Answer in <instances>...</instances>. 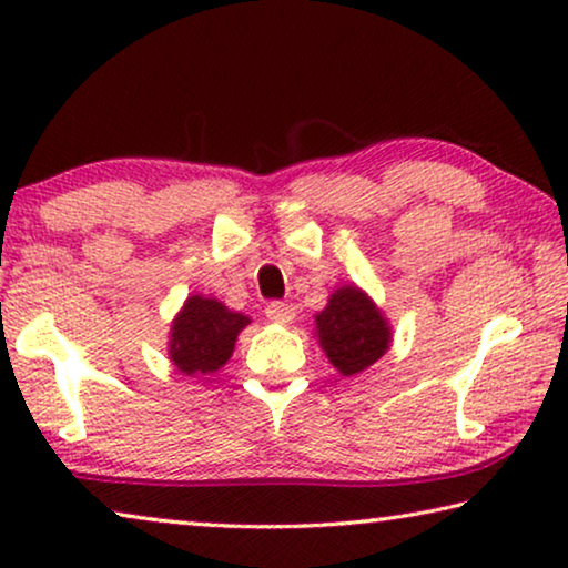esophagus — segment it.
Returning a JSON list of instances; mask_svg holds the SVG:
<instances>
[{
	"instance_id": "1",
	"label": "esophagus",
	"mask_w": 568,
	"mask_h": 568,
	"mask_svg": "<svg viewBox=\"0 0 568 568\" xmlns=\"http://www.w3.org/2000/svg\"><path fill=\"white\" fill-rule=\"evenodd\" d=\"M266 317L276 325H290L294 321V307L286 302H268Z\"/></svg>"
}]
</instances>
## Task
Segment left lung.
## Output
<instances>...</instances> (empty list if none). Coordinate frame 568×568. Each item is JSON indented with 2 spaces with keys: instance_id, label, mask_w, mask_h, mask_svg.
<instances>
[{
  "instance_id": "obj_1",
  "label": "left lung",
  "mask_w": 568,
  "mask_h": 568,
  "mask_svg": "<svg viewBox=\"0 0 568 568\" xmlns=\"http://www.w3.org/2000/svg\"><path fill=\"white\" fill-rule=\"evenodd\" d=\"M315 336L328 362L344 377L372 367L393 344V328L385 313L356 284L333 290L328 305L315 315Z\"/></svg>"
}]
</instances>
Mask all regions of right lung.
Listing matches in <instances>:
<instances>
[{
  "instance_id": "obj_1",
  "label": "right lung",
  "mask_w": 568,
  "mask_h": 568,
  "mask_svg": "<svg viewBox=\"0 0 568 568\" xmlns=\"http://www.w3.org/2000/svg\"><path fill=\"white\" fill-rule=\"evenodd\" d=\"M251 317L206 294H191L170 323L168 356L181 375L206 377L220 372L235 352L240 331Z\"/></svg>"
}]
</instances>
